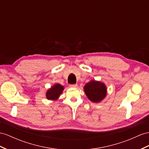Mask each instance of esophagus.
Returning a JSON list of instances; mask_svg holds the SVG:
<instances>
[{
  "label": "esophagus",
  "instance_id": "1",
  "mask_svg": "<svg viewBox=\"0 0 149 149\" xmlns=\"http://www.w3.org/2000/svg\"><path fill=\"white\" fill-rule=\"evenodd\" d=\"M70 87H71V88H76V87H77V84H71V85H70Z\"/></svg>",
  "mask_w": 149,
  "mask_h": 149
}]
</instances>
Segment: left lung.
Segmentation results:
<instances>
[{"label": "left lung", "instance_id": "left-lung-1", "mask_svg": "<svg viewBox=\"0 0 149 149\" xmlns=\"http://www.w3.org/2000/svg\"><path fill=\"white\" fill-rule=\"evenodd\" d=\"M87 98L93 102L98 103L102 101L107 95V87L104 83L91 80L84 87Z\"/></svg>", "mask_w": 149, "mask_h": 149}]
</instances>
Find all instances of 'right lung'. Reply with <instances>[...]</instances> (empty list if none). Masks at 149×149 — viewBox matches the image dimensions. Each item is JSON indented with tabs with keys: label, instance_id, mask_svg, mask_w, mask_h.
Returning <instances> with one entry per match:
<instances>
[{
	"label": "right lung",
	"instance_id": "add662e5",
	"mask_svg": "<svg viewBox=\"0 0 149 149\" xmlns=\"http://www.w3.org/2000/svg\"><path fill=\"white\" fill-rule=\"evenodd\" d=\"M64 87L60 84H55L50 88H49L46 93V97L47 100L51 101L58 100L60 95L62 94Z\"/></svg>",
	"mask_w": 149,
	"mask_h": 149
}]
</instances>
